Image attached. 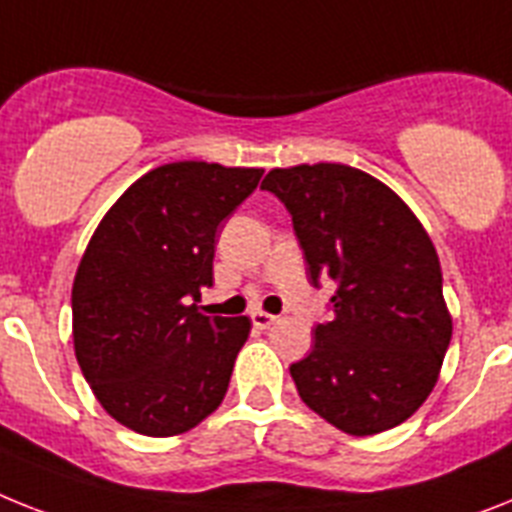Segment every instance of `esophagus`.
Wrapping results in <instances>:
<instances>
[{
    "instance_id": "1",
    "label": "esophagus",
    "mask_w": 512,
    "mask_h": 512,
    "mask_svg": "<svg viewBox=\"0 0 512 512\" xmlns=\"http://www.w3.org/2000/svg\"><path fill=\"white\" fill-rule=\"evenodd\" d=\"M251 322H253V327L269 329L274 322H277V316H274V314H266V311H253V314H251Z\"/></svg>"
}]
</instances>
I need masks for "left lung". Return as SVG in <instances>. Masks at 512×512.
I'll return each mask as SVG.
<instances>
[{
  "label": "left lung",
  "instance_id": "1",
  "mask_svg": "<svg viewBox=\"0 0 512 512\" xmlns=\"http://www.w3.org/2000/svg\"><path fill=\"white\" fill-rule=\"evenodd\" d=\"M261 188L293 217L308 277L335 282L332 322L290 366L303 403L353 437L421 408L453 337L432 240L403 198L348 164L272 170Z\"/></svg>",
  "mask_w": 512,
  "mask_h": 512
}]
</instances>
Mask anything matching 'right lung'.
Returning a JSON list of instances; mask_svg holds the SVG:
<instances>
[{
	"label": "right lung",
	"instance_id": "obj_1",
	"mask_svg": "<svg viewBox=\"0 0 512 512\" xmlns=\"http://www.w3.org/2000/svg\"><path fill=\"white\" fill-rule=\"evenodd\" d=\"M264 170L172 162L135 180L96 227L73 282L75 358L101 408L146 437H175L225 400L248 316L198 311L217 227Z\"/></svg>",
	"mask_w": 512,
	"mask_h": 512
}]
</instances>
